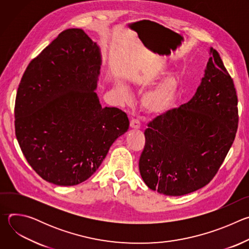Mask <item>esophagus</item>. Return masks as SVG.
I'll list each match as a JSON object with an SVG mask.
<instances>
[{
  "mask_svg": "<svg viewBox=\"0 0 249 249\" xmlns=\"http://www.w3.org/2000/svg\"><path fill=\"white\" fill-rule=\"evenodd\" d=\"M130 127L132 129H140L141 128V124H140V121L137 120V119H132L130 121Z\"/></svg>",
  "mask_w": 249,
  "mask_h": 249,
  "instance_id": "34e87169",
  "label": "esophagus"
}]
</instances>
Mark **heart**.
I'll list each match as a JSON object with an SVG mask.
<instances>
[{
  "instance_id": "heart-1",
  "label": "heart",
  "mask_w": 249,
  "mask_h": 249,
  "mask_svg": "<svg viewBox=\"0 0 249 249\" xmlns=\"http://www.w3.org/2000/svg\"><path fill=\"white\" fill-rule=\"evenodd\" d=\"M180 87V81L176 76H169L164 79L156 89L146 92L142 98V104L147 112L153 115L165 113L176 96ZM118 90L123 96L127 95V89L122 85L117 86Z\"/></svg>"
}]
</instances>
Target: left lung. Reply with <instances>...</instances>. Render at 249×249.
Segmentation results:
<instances>
[{"label": "left lung", "mask_w": 249, "mask_h": 249, "mask_svg": "<svg viewBox=\"0 0 249 249\" xmlns=\"http://www.w3.org/2000/svg\"><path fill=\"white\" fill-rule=\"evenodd\" d=\"M237 112L233 81L211 47L193 97L148 124L139 160L146 185L168 196L185 195L207 185L233 143Z\"/></svg>", "instance_id": "left-lung-1"}]
</instances>
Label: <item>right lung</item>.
I'll use <instances>...</instances> for the list:
<instances>
[{
    "instance_id": "add662e5",
    "label": "right lung",
    "mask_w": 249,
    "mask_h": 249,
    "mask_svg": "<svg viewBox=\"0 0 249 249\" xmlns=\"http://www.w3.org/2000/svg\"><path fill=\"white\" fill-rule=\"evenodd\" d=\"M100 49L86 32H61L27 66L15 105L16 136L27 162L59 186L77 185L96 171L115 140L129 129L127 114L102 107L94 91Z\"/></svg>"
}]
</instances>
